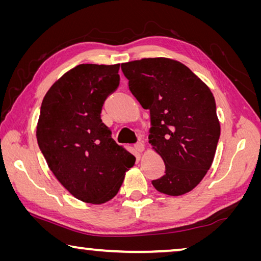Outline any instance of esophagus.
<instances>
[{
	"mask_svg": "<svg viewBox=\"0 0 261 261\" xmlns=\"http://www.w3.org/2000/svg\"><path fill=\"white\" fill-rule=\"evenodd\" d=\"M135 148L138 152H143L145 149V145H144V143H141V141H138V143L135 144Z\"/></svg>",
	"mask_w": 261,
	"mask_h": 261,
	"instance_id": "34e87169",
	"label": "esophagus"
}]
</instances>
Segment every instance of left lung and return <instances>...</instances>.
Here are the masks:
<instances>
[{"mask_svg": "<svg viewBox=\"0 0 261 261\" xmlns=\"http://www.w3.org/2000/svg\"><path fill=\"white\" fill-rule=\"evenodd\" d=\"M121 69L131 93L149 110V144L166 165L153 187L174 197L190 192L211 168L220 138L210 87L187 65L167 57L131 61Z\"/></svg>", "mask_w": 261, "mask_h": 261, "instance_id": "1", "label": "left lung"}]
</instances>
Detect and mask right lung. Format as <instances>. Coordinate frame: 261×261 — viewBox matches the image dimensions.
Listing matches in <instances>:
<instances>
[{
  "label": "right lung",
  "mask_w": 261,
  "mask_h": 261,
  "mask_svg": "<svg viewBox=\"0 0 261 261\" xmlns=\"http://www.w3.org/2000/svg\"><path fill=\"white\" fill-rule=\"evenodd\" d=\"M120 64H79L53 84L42 100L37 139L49 169L74 198L113 199L136 158L101 120L105 100L120 85Z\"/></svg>",
  "instance_id": "1"
}]
</instances>
